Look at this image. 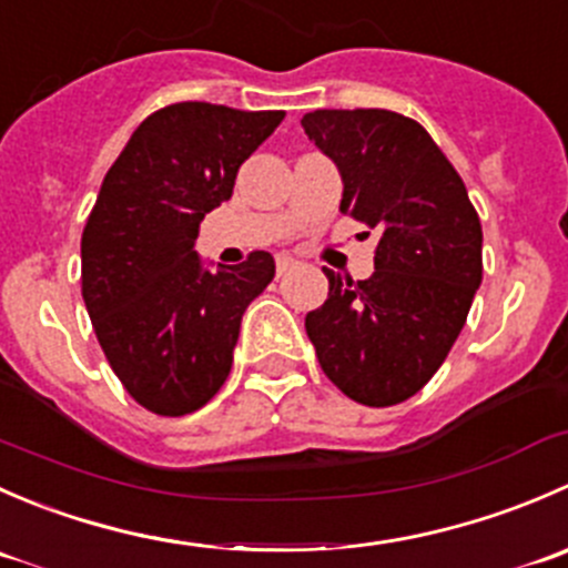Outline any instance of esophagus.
<instances>
[{"mask_svg": "<svg viewBox=\"0 0 568 568\" xmlns=\"http://www.w3.org/2000/svg\"><path fill=\"white\" fill-rule=\"evenodd\" d=\"M274 266H277V274L283 277V274L294 272V268L300 266V261H296V257H291V255H285V252H280V255L274 257Z\"/></svg>", "mask_w": 568, "mask_h": 568, "instance_id": "esophagus-1", "label": "esophagus"}]
</instances>
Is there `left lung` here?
<instances>
[{
	"label": "left lung",
	"instance_id": "1",
	"mask_svg": "<svg viewBox=\"0 0 568 568\" xmlns=\"http://www.w3.org/2000/svg\"><path fill=\"white\" fill-rule=\"evenodd\" d=\"M302 129L343 178V214L379 231L374 274L324 268L329 296L305 318L332 385L365 406L412 398L448 357L480 285V220L454 164L390 109H316Z\"/></svg>",
	"mask_w": 568,
	"mask_h": 568
}]
</instances>
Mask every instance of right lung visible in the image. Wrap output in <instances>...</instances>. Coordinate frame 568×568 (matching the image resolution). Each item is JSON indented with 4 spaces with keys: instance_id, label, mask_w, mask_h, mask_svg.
<instances>
[{
    "instance_id": "add662e5",
    "label": "right lung",
    "mask_w": 568,
    "mask_h": 568,
    "mask_svg": "<svg viewBox=\"0 0 568 568\" xmlns=\"http://www.w3.org/2000/svg\"><path fill=\"white\" fill-rule=\"evenodd\" d=\"M283 118L170 104L136 125L101 183L82 233V296L114 376L148 412L189 415L231 374L242 316L272 283L274 257L257 250L209 272L194 239Z\"/></svg>"
}]
</instances>
